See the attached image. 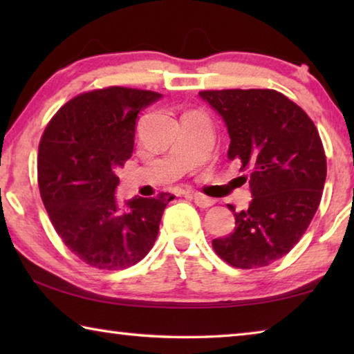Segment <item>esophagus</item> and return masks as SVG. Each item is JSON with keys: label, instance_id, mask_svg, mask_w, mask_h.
Here are the masks:
<instances>
[{"label": "esophagus", "instance_id": "esophagus-1", "mask_svg": "<svg viewBox=\"0 0 354 354\" xmlns=\"http://www.w3.org/2000/svg\"><path fill=\"white\" fill-rule=\"evenodd\" d=\"M184 195L192 196V198H194V201H195V205L200 206V207H211L214 205V200L209 198V196H205V195L194 194V192H185Z\"/></svg>", "mask_w": 354, "mask_h": 354}]
</instances>
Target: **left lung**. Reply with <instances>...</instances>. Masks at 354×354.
I'll list each match as a JSON object with an SVG mask.
<instances>
[{"instance_id":"8db88e82","label":"left lung","mask_w":354,"mask_h":354,"mask_svg":"<svg viewBox=\"0 0 354 354\" xmlns=\"http://www.w3.org/2000/svg\"><path fill=\"white\" fill-rule=\"evenodd\" d=\"M198 95L223 118L227 159L248 170L253 195L247 211L230 206L234 232L212 247L232 267H266L295 247L319 209L326 179L319 131L301 107L270 88Z\"/></svg>"}]
</instances>
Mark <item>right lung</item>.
<instances>
[{"mask_svg":"<svg viewBox=\"0 0 354 354\" xmlns=\"http://www.w3.org/2000/svg\"><path fill=\"white\" fill-rule=\"evenodd\" d=\"M162 95L127 87L81 93L57 111L39 145L40 196L68 250L92 267L122 270L148 254L170 194L118 205V169L134 149L136 120Z\"/></svg>","mask_w":354,"mask_h":354,"instance_id":"right-lung-1","label":"right lung"}]
</instances>
